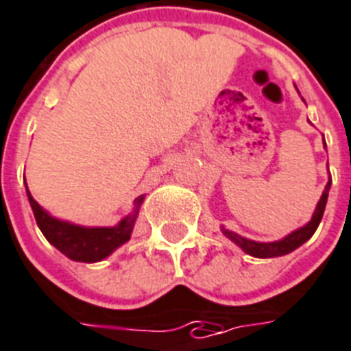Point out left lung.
Wrapping results in <instances>:
<instances>
[{"label":"left lung","instance_id":"left-lung-1","mask_svg":"<svg viewBox=\"0 0 351 351\" xmlns=\"http://www.w3.org/2000/svg\"><path fill=\"white\" fill-rule=\"evenodd\" d=\"M326 144V142H324ZM329 186H331V178H329V183L326 185V191H324L322 197H320V202L316 205V210L313 218H311V222L304 228L296 229L294 233H291L289 237L285 239H281L278 242H255V241H247L244 237L237 235L233 231H228V229H222L223 235L229 237L231 241L239 244V246L246 252V254L254 255V257H261V259H268V257H279V255H285V254H291L292 250H296L304 244L305 241H309L313 233L316 231L318 228V223L322 220L324 216V209H326V202H328V192H329Z\"/></svg>","mask_w":351,"mask_h":351}]
</instances>
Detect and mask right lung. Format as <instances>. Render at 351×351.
<instances>
[{"instance_id": "add662e5", "label": "right lung", "mask_w": 351, "mask_h": 351, "mask_svg": "<svg viewBox=\"0 0 351 351\" xmlns=\"http://www.w3.org/2000/svg\"><path fill=\"white\" fill-rule=\"evenodd\" d=\"M27 197L36 223L44 237L59 250L60 254H64L72 261H79V263H96V261L105 259L107 255L114 252L116 247L128 242L133 226H135L138 207L144 199V196L136 197L135 210L125 216L116 228H81V226H73V223L60 222L53 216L47 215L46 210L33 199L29 191Z\"/></svg>"}]
</instances>
